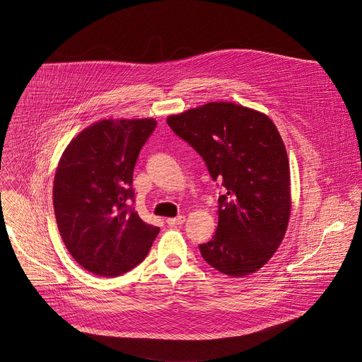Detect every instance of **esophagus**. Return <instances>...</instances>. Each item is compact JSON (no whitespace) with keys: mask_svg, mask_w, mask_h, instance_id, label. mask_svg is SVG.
<instances>
[{"mask_svg":"<svg viewBox=\"0 0 362 362\" xmlns=\"http://www.w3.org/2000/svg\"><path fill=\"white\" fill-rule=\"evenodd\" d=\"M165 223L170 226V227H176V226H182L185 223V216L183 215H179L176 216V218H167Z\"/></svg>","mask_w":362,"mask_h":362,"instance_id":"obj_1","label":"esophagus"}]
</instances>
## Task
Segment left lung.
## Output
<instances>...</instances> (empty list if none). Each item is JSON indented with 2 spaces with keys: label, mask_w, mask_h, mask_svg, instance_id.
Instances as JSON below:
<instances>
[{
  "label": "left lung",
  "mask_w": 362,
  "mask_h": 362,
  "mask_svg": "<svg viewBox=\"0 0 362 362\" xmlns=\"http://www.w3.org/2000/svg\"><path fill=\"white\" fill-rule=\"evenodd\" d=\"M172 131L220 180L218 227L199 245L208 264L230 276H246L279 247L291 211L290 164L272 120L260 112L220 102L167 117Z\"/></svg>",
  "instance_id": "obj_1"
}]
</instances>
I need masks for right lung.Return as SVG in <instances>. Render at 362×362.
Masks as SVG:
<instances>
[{"label":"right lung","instance_id":"add662e5","mask_svg":"<svg viewBox=\"0 0 362 362\" xmlns=\"http://www.w3.org/2000/svg\"><path fill=\"white\" fill-rule=\"evenodd\" d=\"M156 127L154 119L100 120L72 139L59 160L54 180L58 230L71 256L91 274L131 271L160 231L132 206L134 167Z\"/></svg>","mask_w":362,"mask_h":362}]
</instances>
